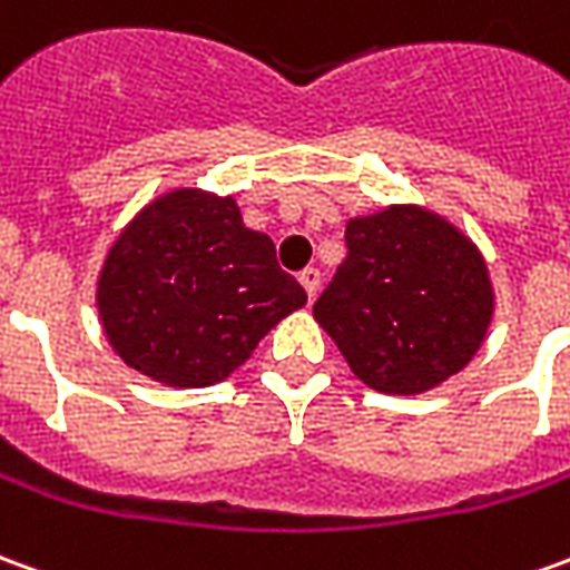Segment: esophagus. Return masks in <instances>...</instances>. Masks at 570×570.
Returning a JSON list of instances; mask_svg holds the SVG:
<instances>
[{
	"label": "esophagus",
	"mask_w": 570,
	"mask_h": 570,
	"mask_svg": "<svg viewBox=\"0 0 570 570\" xmlns=\"http://www.w3.org/2000/svg\"><path fill=\"white\" fill-rule=\"evenodd\" d=\"M298 284L305 286L308 298H314L317 296V289H321V272H317V268H305V272L298 274Z\"/></svg>",
	"instance_id": "1"
}]
</instances>
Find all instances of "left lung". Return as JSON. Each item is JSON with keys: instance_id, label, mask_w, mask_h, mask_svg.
<instances>
[{"instance_id": "left-lung-1", "label": "left lung", "mask_w": 570, "mask_h": 570, "mask_svg": "<svg viewBox=\"0 0 570 570\" xmlns=\"http://www.w3.org/2000/svg\"><path fill=\"white\" fill-rule=\"evenodd\" d=\"M345 246L314 321L357 380L385 395H423L475 357L493 286L463 230L432 209L395 203L348 218Z\"/></svg>"}]
</instances>
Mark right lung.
<instances>
[{
	"instance_id": "1",
	"label": "right lung",
	"mask_w": 570,
	"mask_h": 570,
	"mask_svg": "<svg viewBox=\"0 0 570 570\" xmlns=\"http://www.w3.org/2000/svg\"><path fill=\"white\" fill-rule=\"evenodd\" d=\"M308 302L249 230L234 197L175 188L119 230L98 274V317L114 352L173 389L244 367L265 333Z\"/></svg>"
}]
</instances>
